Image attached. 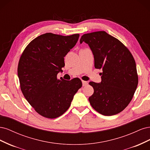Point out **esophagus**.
<instances>
[{"instance_id": "obj_1", "label": "esophagus", "mask_w": 150, "mask_h": 150, "mask_svg": "<svg viewBox=\"0 0 150 150\" xmlns=\"http://www.w3.org/2000/svg\"><path fill=\"white\" fill-rule=\"evenodd\" d=\"M82 83H83V86H86V85H87V84H88L87 81H83Z\"/></svg>"}]
</instances>
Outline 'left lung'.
<instances>
[{"mask_svg":"<svg viewBox=\"0 0 150 150\" xmlns=\"http://www.w3.org/2000/svg\"><path fill=\"white\" fill-rule=\"evenodd\" d=\"M91 49L94 67L102 69L101 82H89L94 93L89 98L91 106L104 116H112L122 110L132 99L138 84L137 66L132 54L120 40L105 31L81 36Z\"/></svg>","mask_w":150,"mask_h":150,"instance_id":"8db88e82","label":"left lung"}]
</instances>
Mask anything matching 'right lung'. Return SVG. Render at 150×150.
<instances>
[{
    "instance_id": "add662e5",
    "label": "right lung",
    "mask_w": 150,
    "mask_h": 150,
    "mask_svg": "<svg viewBox=\"0 0 150 150\" xmlns=\"http://www.w3.org/2000/svg\"><path fill=\"white\" fill-rule=\"evenodd\" d=\"M79 34L64 36L46 33L33 39L18 64L20 87L26 100L38 114L54 119L69 109L82 87L79 78L66 81L57 75L65 66L64 57L77 43Z\"/></svg>"
}]
</instances>
